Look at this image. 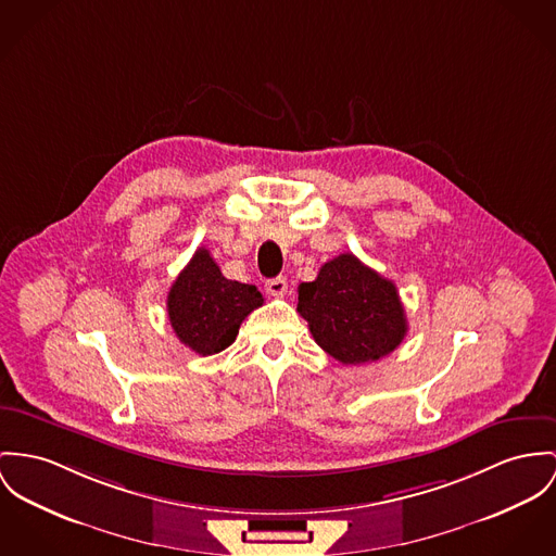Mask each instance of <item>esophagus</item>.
Instances as JSON below:
<instances>
[{
    "label": "esophagus",
    "mask_w": 556,
    "mask_h": 556,
    "mask_svg": "<svg viewBox=\"0 0 556 556\" xmlns=\"http://www.w3.org/2000/svg\"><path fill=\"white\" fill-rule=\"evenodd\" d=\"M266 292L270 296H283L288 292V279L286 277H275L266 281Z\"/></svg>",
    "instance_id": "34e87169"
}]
</instances>
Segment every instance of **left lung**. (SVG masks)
<instances>
[{"mask_svg":"<svg viewBox=\"0 0 556 556\" xmlns=\"http://www.w3.org/2000/svg\"><path fill=\"white\" fill-rule=\"evenodd\" d=\"M299 313L315 342L344 366L381 359L408 330L393 281L353 254L326 262L315 281L300 283Z\"/></svg>","mask_w":556,"mask_h":556,"instance_id":"left-lung-1","label":"left lung"}]
</instances>
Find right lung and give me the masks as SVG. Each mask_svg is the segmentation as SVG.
<instances>
[{"label": "right lung", "instance_id": "right-lung-1", "mask_svg": "<svg viewBox=\"0 0 556 556\" xmlns=\"http://www.w3.org/2000/svg\"><path fill=\"white\" fill-rule=\"evenodd\" d=\"M262 302L256 286L226 279L201 248L173 281L167 313L179 341L199 355H214L235 342L243 319Z\"/></svg>", "mask_w": 556, "mask_h": 556}]
</instances>
